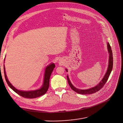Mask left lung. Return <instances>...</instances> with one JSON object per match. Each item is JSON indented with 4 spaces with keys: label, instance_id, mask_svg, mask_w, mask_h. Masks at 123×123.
<instances>
[{
    "label": "left lung",
    "instance_id": "8db88e82",
    "mask_svg": "<svg viewBox=\"0 0 123 123\" xmlns=\"http://www.w3.org/2000/svg\"><path fill=\"white\" fill-rule=\"evenodd\" d=\"M107 50L108 52L109 53V61H108V68L107 71L104 75L103 79L102 80L100 81L98 84H97L96 86H94L93 87L90 88L89 89H80L76 88L71 83L69 77L68 75L67 76V80L68 82L69 83V86L71 87L72 89L73 90H74V92L77 93L78 94H83V95H87V94H91L95 93L98 91H99L100 89H102L103 87L104 86V85L105 84L107 80L108 79V77L110 75V74L112 71V68H113V55H112V50H111V47L110 46V44L108 42L107 43ZM66 72H68V70L67 69H66Z\"/></svg>",
    "mask_w": 123,
    "mask_h": 123
}]
</instances>
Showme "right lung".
I'll list each match as a JSON object with an SVG mask.
<instances>
[{
	"instance_id": "add662e5",
	"label": "right lung",
	"mask_w": 123,
	"mask_h": 123,
	"mask_svg": "<svg viewBox=\"0 0 123 123\" xmlns=\"http://www.w3.org/2000/svg\"><path fill=\"white\" fill-rule=\"evenodd\" d=\"M5 61V59H4ZM55 65L54 63H50L48 66L46 67L45 69V72L44 74V78H43V82L42 87L38 89L35 90H31V91H23L19 90L16 89L12 84L10 83L9 81L8 78L7 77L5 71V68L4 64V76L5 78V80L8 85V86L15 91L16 93L18 94L19 95L24 97L25 98H36L39 97H40L44 94H45L47 92L49 86V79L51 75V74L55 68Z\"/></svg>"
}]
</instances>
